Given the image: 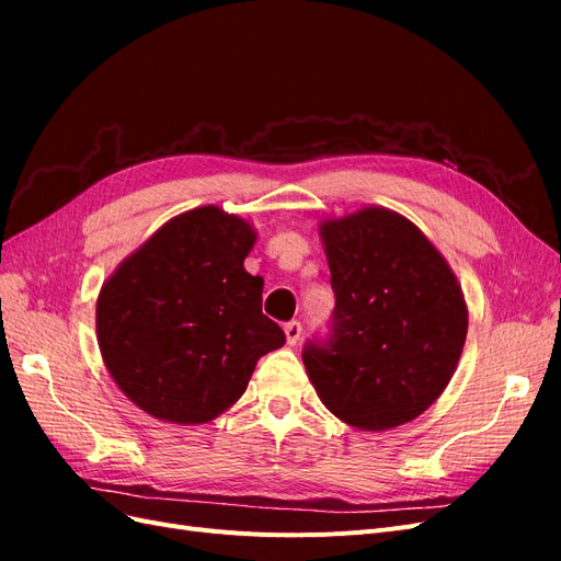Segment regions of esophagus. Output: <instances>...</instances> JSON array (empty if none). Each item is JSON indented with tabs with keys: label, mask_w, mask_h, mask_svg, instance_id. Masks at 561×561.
Wrapping results in <instances>:
<instances>
[{
	"label": "esophagus",
	"mask_w": 561,
	"mask_h": 561,
	"mask_svg": "<svg viewBox=\"0 0 561 561\" xmlns=\"http://www.w3.org/2000/svg\"><path fill=\"white\" fill-rule=\"evenodd\" d=\"M301 322L299 320H290V322H287V325H285V336H287V344H290V346H295L297 342H299V339H301Z\"/></svg>",
	"instance_id": "1"
}]
</instances>
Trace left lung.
<instances>
[{"label": "left lung", "instance_id": "1", "mask_svg": "<svg viewBox=\"0 0 561 561\" xmlns=\"http://www.w3.org/2000/svg\"><path fill=\"white\" fill-rule=\"evenodd\" d=\"M334 311L301 360L322 404L363 431L402 426L439 398L468 309L449 264L410 219L365 208L320 227Z\"/></svg>", "mask_w": 561, "mask_h": 561}]
</instances>
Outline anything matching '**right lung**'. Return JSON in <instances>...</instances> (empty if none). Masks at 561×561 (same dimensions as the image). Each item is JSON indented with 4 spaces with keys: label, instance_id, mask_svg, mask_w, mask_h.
<instances>
[{
    "label": "right lung",
    "instance_id": "right-lung-1",
    "mask_svg": "<svg viewBox=\"0 0 561 561\" xmlns=\"http://www.w3.org/2000/svg\"><path fill=\"white\" fill-rule=\"evenodd\" d=\"M254 231L215 206L163 225L116 268L95 309L110 375L147 414L206 423L243 396L254 365L285 344L243 260Z\"/></svg>",
    "mask_w": 561,
    "mask_h": 561
}]
</instances>
